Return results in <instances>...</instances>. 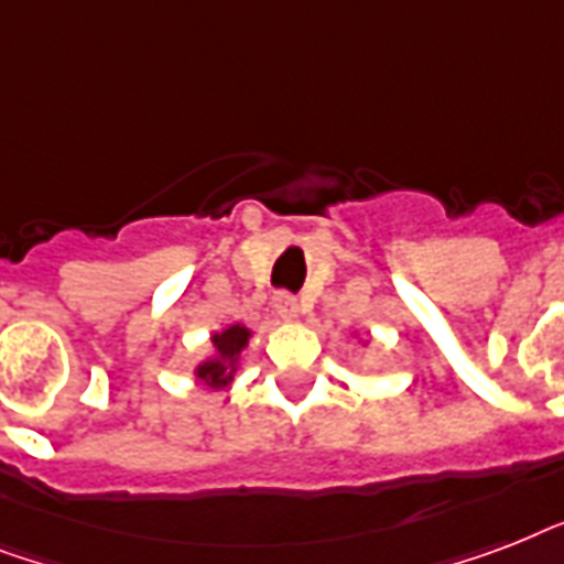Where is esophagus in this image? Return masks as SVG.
<instances>
[{"label":"esophagus","instance_id":"34e87169","mask_svg":"<svg viewBox=\"0 0 564 564\" xmlns=\"http://www.w3.org/2000/svg\"><path fill=\"white\" fill-rule=\"evenodd\" d=\"M272 304H274V313H278L283 322H292V318L299 316V301L292 299L290 292H278V295L272 299Z\"/></svg>","mask_w":564,"mask_h":564}]
</instances>
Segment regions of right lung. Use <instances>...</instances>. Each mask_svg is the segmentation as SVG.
Here are the masks:
<instances>
[{"label":"right lung","instance_id":"right-lung-1","mask_svg":"<svg viewBox=\"0 0 564 564\" xmlns=\"http://www.w3.org/2000/svg\"><path fill=\"white\" fill-rule=\"evenodd\" d=\"M251 330L242 325L225 327L221 334H213V357L195 369V377L210 389H225L239 369V354L246 351Z\"/></svg>","mask_w":564,"mask_h":564}]
</instances>
